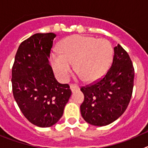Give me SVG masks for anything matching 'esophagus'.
Listing matches in <instances>:
<instances>
[{"mask_svg": "<svg viewBox=\"0 0 148 148\" xmlns=\"http://www.w3.org/2000/svg\"><path fill=\"white\" fill-rule=\"evenodd\" d=\"M70 88H71V90L72 92H74V91H76V90H79V86H75V85H71V86H70Z\"/></svg>", "mask_w": 148, "mask_h": 148, "instance_id": "34e87169", "label": "esophagus"}]
</instances>
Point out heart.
Listing matches in <instances>:
<instances>
[{"instance_id":"1","label":"heart","mask_w":148,"mask_h":148,"mask_svg":"<svg viewBox=\"0 0 148 148\" xmlns=\"http://www.w3.org/2000/svg\"><path fill=\"white\" fill-rule=\"evenodd\" d=\"M59 53L51 54V62L56 75L66 81L75 64L81 79L94 82L103 77L112 62L114 49L110 42L93 37L74 35L64 39L58 46Z\"/></svg>"}]
</instances>
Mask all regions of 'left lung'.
Wrapping results in <instances>:
<instances>
[{
    "mask_svg": "<svg viewBox=\"0 0 148 148\" xmlns=\"http://www.w3.org/2000/svg\"><path fill=\"white\" fill-rule=\"evenodd\" d=\"M113 63L99 82L81 88L84 101L80 112L86 122L106 126L122 115L132 96L134 69L127 51L119 44L114 48Z\"/></svg>",
    "mask_w": 148,
    "mask_h": 148,
    "instance_id": "obj_1",
    "label": "left lung"
}]
</instances>
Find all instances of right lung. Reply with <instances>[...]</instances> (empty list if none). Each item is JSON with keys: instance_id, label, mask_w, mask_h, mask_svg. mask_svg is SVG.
Wrapping results in <instances>:
<instances>
[{"instance_id": "obj_1", "label": "right lung", "mask_w": 148, "mask_h": 148, "mask_svg": "<svg viewBox=\"0 0 148 148\" xmlns=\"http://www.w3.org/2000/svg\"><path fill=\"white\" fill-rule=\"evenodd\" d=\"M54 33H38L21 43L12 70L14 98L26 119L34 125H54L63 114L71 95L68 84L54 77L49 65Z\"/></svg>"}]
</instances>
